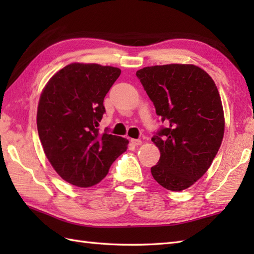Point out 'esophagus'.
Segmentation results:
<instances>
[{"label":"esophagus","mask_w":254,"mask_h":254,"mask_svg":"<svg viewBox=\"0 0 254 254\" xmlns=\"http://www.w3.org/2000/svg\"><path fill=\"white\" fill-rule=\"evenodd\" d=\"M131 143H132L133 145H135V146H138V145H141V144H142V141H141V139L132 138V139H131Z\"/></svg>","instance_id":"esophagus-1"}]
</instances>
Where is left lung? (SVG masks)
<instances>
[{
  "label": "left lung",
  "instance_id": "obj_1",
  "mask_svg": "<svg viewBox=\"0 0 254 254\" xmlns=\"http://www.w3.org/2000/svg\"><path fill=\"white\" fill-rule=\"evenodd\" d=\"M136 76L166 124L152 137L160 150L152 175L167 190H186L207 171L223 141L218 89L204 69L192 64L147 66Z\"/></svg>",
  "mask_w": 254,
  "mask_h": 254
}]
</instances>
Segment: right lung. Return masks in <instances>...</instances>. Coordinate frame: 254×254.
I'll use <instances>...</instances> for the list:
<instances>
[{
  "instance_id": "right-lung-1",
  "label": "right lung",
  "mask_w": 254,
  "mask_h": 254,
  "mask_svg": "<svg viewBox=\"0 0 254 254\" xmlns=\"http://www.w3.org/2000/svg\"><path fill=\"white\" fill-rule=\"evenodd\" d=\"M121 69L72 63L48 82L40 96L37 127L47 158L62 179L88 188L107 176L128 141L99 132L104 99Z\"/></svg>"
}]
</instances>
